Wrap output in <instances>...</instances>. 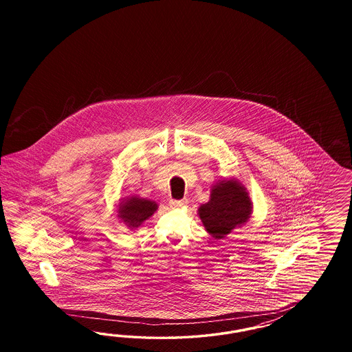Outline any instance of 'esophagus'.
I'll return each instance as SVG.
<instances>
[{
    "mask_svg": "<svg viewBox=\"0 0 352 352\" xmlns=\"http://www.w3.org/2000/svg\"><path fill=\"white\" fill-rule=\"evenodd\" d=\"M187 204V200H171L170 201V206L171 208H182V206H184Z\"/></svg>",
    "mask_w": 352,
    "mask_h": 352,
    "instance_id": "esophagus-1",
    "label": "esophagus"
}]
</instances>
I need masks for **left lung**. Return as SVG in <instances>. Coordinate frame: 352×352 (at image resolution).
<instances>
[{
	"label": "left lung",
	"mask_w": 352,
	"mask_h": 352,
	"mask_svg": "<svg viewBox=\"0 0 352 352\" xmlns=\"http://www.w3.org/2000/svg\"><path fill=\"white\" fill-rule=\"evenodd\" d=\"M252 209L245 187L236 179H228L214 184L210 200L199 208V217L214 239H223L249 221Z\"/></svg>",
	"instance_id": "1"
}]
</instances>
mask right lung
I'll list each match as a JSON object with an SVG mask.
<instances>
[{
	"label": "right lung",
	"mask_w": 352,
	"mask_h": 352,
	"mask_svg": "<svg viewBox=\"0 0 352 352\" xmlns=\"http://www.w3.org/2000/svg\"><path fill=\"white\" fill-rule=\"evenodd\" d=\"M157 210V204L138 196L128 197L118 205V217L130 228H138Z\"/></svg>",
	"instance_id": "obj_1"
}]
</instances>
